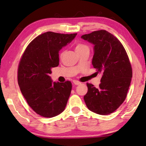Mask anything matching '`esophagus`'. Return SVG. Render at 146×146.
Segmentation results:
<instances>
[{
    "label": "esophagus",
    "mask_w": 146,
    "mask_h": 146,
    "mask_svg": "<svg viewBox=\"0 0 146 146\" xmlns=\"http://www.w3.org/2000/svg\"><path fill=\"white\" fill-rule=\"evenodd\" d=\"M73 82V84L75 85H79V84H81L80 82H79V81L76 80H74Z\"/></svg>",
    "instance_id": "34e87169"
}]
</instances>
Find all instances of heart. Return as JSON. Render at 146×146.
<instances>
[{
    "mask_svg": "<svg viewBox=\"0 0 146 146\" xmlns=\"http://www.w3.org/2000/svg\"><path fill=\"white\" fill-rule=\"evenodd\" d=\"M86 48H88V46L86 45H84V44H81V43H78L76 44L75 46V51H76V53L79 52V51H82V49H84ZM62 55V54H61Z\"/></svg>",
    "mask_w": 146,
    "mask_h": 146,
    "instance_id": "heart-1",
    "label": "heart"
}]
</instances>
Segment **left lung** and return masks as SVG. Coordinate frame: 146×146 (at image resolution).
Returning a JSON list of instances; mask_svg holds the SVG:
<instances>
[{
    "instance_id": "left-lung-1",
    "label": "left lung",
    "mask_w": 146,
    "mask_h": 146,
    "mask_svg": "<svg viewBox=\"0 0 146 146\" xmlns=\"http://www.w3.org/2000/svg\"><path fill=\"white\" fill-rule=\"evenodd\" d=\"M81 38L94 45L92 64L97 73L102 75L98 88L87 83L84 99L91 111L109 115L126 98L133 75L129 58L120 42L107 31H95Z\"/></svg>"
}]
</instances>
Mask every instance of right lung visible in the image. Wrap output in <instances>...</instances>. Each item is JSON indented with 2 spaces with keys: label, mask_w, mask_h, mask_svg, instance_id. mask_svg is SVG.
<instances>
[{
  "label": "right lung",
  "mask_w": 146,
  "mask_h": 146,
  "mask_svg": "<svg viewBox=\"0 0 146 146\" xmlns=\"http://www.w3.org/2000/svg\"><path fill=\"white\" fill-rule=\"evenodd\" d=\"M77 33L48 31L36 37L27 47L19 62L18 84L24 97L35 112L52 118L65 110L72 84L53 82L51 68L59 64V51Z\"/></svg>",
  "instance_id": "add662e5"
}]
</instances>
